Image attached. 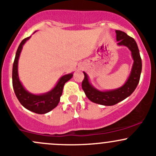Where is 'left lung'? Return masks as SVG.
<instances>
[{"mask_svg": "<svg viewBox=\"0 0 156 156\" xmlns=\"http://www.w3.org/2000/svg\"><path fill=\"white\" fill-rule=\"evenodd\" d=\"M116 34L117 45L127 47L130 50L134 60L130 75L125 83L117 89L99 90L92 85L87 74L83 72L84 78L82 81V89L87 97L93 102L105 106L114 105L129 97L138 84L142 70L141 58L135 40L121 30H116Z\"/></svg>", "mask_w": 156, "mask_h": 156, "instance_id": "obj_1", "label": "left lung"}]
</instances>
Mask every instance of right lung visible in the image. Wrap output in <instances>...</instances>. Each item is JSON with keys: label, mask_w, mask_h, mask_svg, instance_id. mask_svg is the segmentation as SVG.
Listing matches in <instances>:
<instances>
[{"label": "right lung", "mask_w": 156, "mask_h": 156, "mask_svg": "<svg viewBox=\"0 0 156 156\" xmlns=\"http://www.w3.org/2000/svg\"><path fill=\"white\" fill-rule=\"evenodd\" d=\"M30 37L23 39L16 51L12 66V87L16 97L23 107L36 114H44L57 107L63 93V86L65 83L73 78V73L60 77L56 85L47 93L34 94L27 91L19 80L18 64L23 45L30 38Z\"/></svg>", "instance_id": "add662e5"}]
</instances>
